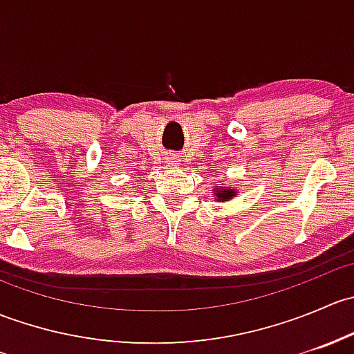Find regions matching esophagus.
<instances>
[{"label":"esophagus","instance_id":"esophagus-1","mask_svg":"<svg viewBox=\"0 0 354 354\" xmlns=\"http://www.w3.org/2000/svg\"><path fill=\"white\" fill-rule=\"evenodd\" d=\"M180 162V159H178V157H174V156H169L166 159V164L167 166H176V164Z\"/></svg>","mask_w":354,"mask_h":354}]
</instances>
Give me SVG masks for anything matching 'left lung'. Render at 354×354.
<instances>
[{
	"mask_svg": "<svg viewBox=\"0 0 354 354\" xmlns=\"http://www.w3.org/2000/svg\"><path fill=\"white\" fill-rule=\"evenodd\" d=\"M238 192L234 190L233 187H221L217 188V190L212 192V195L216 197L217 202H230L231 198L236 197Z\"/></svg>",
	"mask_w": 354,
	"mask_h": 354,
	"instance_id": "left-lung-1",
	"label": "left lung"
}]
</instances>
